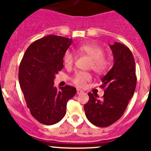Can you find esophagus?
I'll return each instance as SVG.
<instances>
[{
    "mask_svg": "<svg viewBox=\"0 0 151 151\" xmlns=\"http://www.w3.org/2000/svg\"><path fill=\"white\" fill-rule=\"evenodd\" d=\"M76 93H77V94H82V93H83V91H82V90H81V89H78V88H77V90H76Z\"/></svg>",
    "mask_w": 151,
    "mask_h": 151,
    "instance_id": "esophagus-1",
    "label": "esophagus"
}]
</instances>
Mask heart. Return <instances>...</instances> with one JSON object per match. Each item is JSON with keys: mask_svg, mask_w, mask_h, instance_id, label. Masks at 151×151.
Wrapping results in <instances>:
<instances>
[{"mask_svg": "<svg viewBox=\"0 0 151 151\" xmlns=\"http://www.w3.org/2000/svg\"><path fill=\"white\" fill-rule=\"evenodd\" d=\"M80 54L86 55L91 59L90 68L95 73L101 74L104 73L108 69L109 62L104 57V51L102 47L95 44H83L77 47ZM63 62L66 68H71L75 62L74 54L70 50H66L63 57ZM92 76L86 72H78L72 78L73 83L78 87H83L85 83L91 81Z\"/></svg>", "mask_w": 151, "mask_h": 151, "instance_id": "b5f03b06", "label": "heart"}]
</instances>
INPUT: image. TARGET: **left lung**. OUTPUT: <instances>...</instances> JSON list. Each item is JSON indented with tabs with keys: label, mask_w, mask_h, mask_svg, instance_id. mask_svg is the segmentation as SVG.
<instances>
[{
	"label": "left lung",
	"mask_w": 151,
	"mask_h": 151,
	"mask_svg": "<svg viewBox=\"0 0 151 151\" xmlns=\"http://www.w3.org/2000/svg\"><path fill=\"white\" fill-rule=\"evenodd\" d=\"M114 58L113 68L101 78L104 89L101 99L88 93L84 105L85 116L96 126L107 127L123 115L135 90L137 77L134 57L128 47L119 42L110 45Z\"/></svg>",
	"instance_id": "obj_1"
}]
</instances>
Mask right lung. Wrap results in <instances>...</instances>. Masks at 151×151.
I'll list each match as a JSON object with an SVG mask.
<instances>
[{
  "mask_svg": "<svg viewBox=\"0 0 151 151\" xmlns=\"http://www.w3.org/2000/svg\"><path fill=\"white\" fill-rule=\"evenodd\" d=\"M72 39L47 35L36 40L26 50L19 68V82L31 114L40 123L53 125L63 118L66 104L76 88L54 87L55 75L63 67V57Z\"/></svg>",
  "mask_w": 151,
  "mask_h": 151,
  "instance_id": "obj_1",
  "label": "right lung"
}]
</instances>
